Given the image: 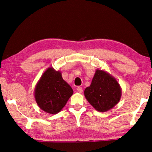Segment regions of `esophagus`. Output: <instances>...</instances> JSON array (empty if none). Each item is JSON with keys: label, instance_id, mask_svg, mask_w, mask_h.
Masks as SVG:
<instances>
[{"label": "esophagus", "instance_id": "34e87169", "mask_svg": "<svg viewBox=\"0 0 152 152\" xmlns=\"http://www.w3.org/2000/svg\"><path fill=\"white\" fill-rule=\"evenodd\" d=\"M77 91H78V93H83V88H82L81 86H78V87L77 88Z\"/></svg>", "mask_w": 152, "mask_h": 152}]
</instances>
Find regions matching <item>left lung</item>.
I'll use <instances>...</instances> for the list:
<instances>
[{"mask_svg":"<svg viewBox=\"0 0 152 152\" xmlns=\"http://www.w3.org/2000/svg\"><path fill=\"white\" fill-rule=\"evenodd\" d=\"M84 94L96 110L105 112L120 102L122 89L114 77L107 72L97 69L91 85L85 88Z\"/></svg>","mask_w":152,"mask_h":152,"instance_id":"left-lung-1","label":"left lung"}]
</instances>
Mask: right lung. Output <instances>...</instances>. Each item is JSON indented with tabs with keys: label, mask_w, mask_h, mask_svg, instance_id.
Returning a JSON list of instances; mask_svg holds the SVG:
<instances>
[{
	"label": "right lung",
	"mask_w": 152,
	"mask_h": 152,
	"mask_svg": "<svg viewBox=\"0 0 152 152\" xmlns=\"http://www.w3.org/2000/svg\"><path fill=\"white\" fill-rule=\"evenodd\" d=\"M73 93L71 86L62 78L61 72L50 67L36 85L34 97L40 109L55 114L63 109Z\"/></svg>",
	"instance_id": "1"
}]
</instances>
